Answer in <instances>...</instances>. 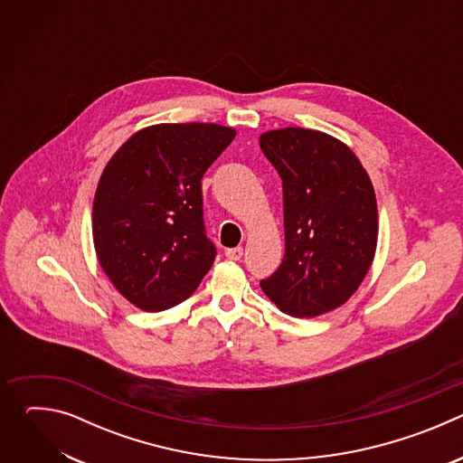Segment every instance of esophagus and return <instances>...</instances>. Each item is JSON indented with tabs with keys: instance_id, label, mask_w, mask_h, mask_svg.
I'll use <instances>...</instances> for the list:
<instances>
[{
	"instance_id": "esophagus-1",
	"label": "esophagus",
	"mask_w": 463,
	"mask_h": 463,
	"mask_svg": "<svg viewBox=\"0 0 463 463\" xmlns=\"http://www.w3.org/2000/svg\"><path fill=\"white\" fill-rule=\"evenodd\" d=\"M225 256L232 261H238L241 256H243V249L241 247H234V249H227L225 250Z\"/></svg>"
}]
</instances>
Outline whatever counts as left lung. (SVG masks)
Wrapping results in <instances>:
<instances>
[{"label":"left lung","instance_id":"left-lung-1","mask_svg":"<svg viewBox=\"0 0 463 463\" xmlns=\"http://www.w3.org/2000/svg\"><path fill=\"white\" fill-rule=\"evenodd\" d=\"M260 148L284 188L286 254L260 286L288 315L334 311L359 289L375 256L377 202L359 157L334 136L279 128Z\"/></svg>","mask_w":463,"mask_h":463}]
</instances>
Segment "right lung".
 Returning <instances> with one entry per match:
<instances>
[{"mask_svg": "<svg viewBox=\"0 0 463 463\" xmlns=\"http://www.w3.org/2000/svg\"><path fill=\"white\" fill-rule=\"evenodd\" d=\"M236 129L214 122L152 124L108 161L93 200L97 260L113 288L143 311L186 300L211 269L202 177Z\"/></svg>", "mask_w": 463, "mask_h": 463, "instance_id": "add662e5", "label": "right lung"}]
</instances>
